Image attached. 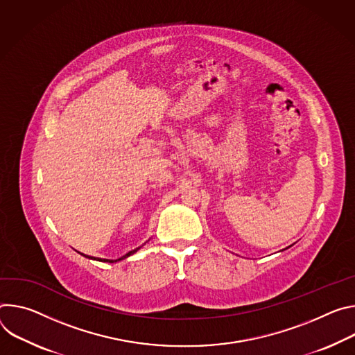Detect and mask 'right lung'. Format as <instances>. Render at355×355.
I'll return each instance as SVG.
<instances>
[{
    "mask_svg": "<svg viewBox=\"0 0 355 355\" xmlns=\"http://www.w3.org/2000/svg\"><path fill=\"white\" fill-rule=\"evenodd\" d=\"M139 248H137V250H132V251H130L128 254H125L124 257H121V258H118V259H97V258H94V257H87V255H85V254H82V255H85L86 258H89V259H97V261H103V262H116V261H121V259H124V258H127V257H130V255H132L134 252H137Z\"/></svg>",
    "mask_w": 355,
    "mask_h": 355,
    "instance_id": "add662e5",
    "label": "right lung"
}]
</instances>
